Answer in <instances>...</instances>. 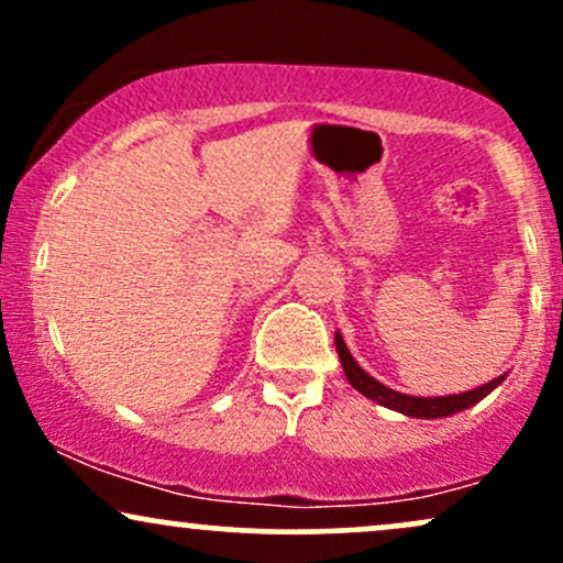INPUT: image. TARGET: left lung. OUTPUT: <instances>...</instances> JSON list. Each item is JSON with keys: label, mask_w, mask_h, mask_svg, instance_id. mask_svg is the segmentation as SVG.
Wrapping results in <instances>:
<instances>
[{"label": "left lung", "mask_w": 563, "mask_h": 563, "mask_svg": "<svg viewBox=\"0 0 563 563\" xmlns=\"http://www.w3.org/2000/svg\"><path fill=\"white\" fill-rule=\"evenodd\" d=\"M335 352H339V360H341V367H344V373H346V380L354 386V389L363 394V397L373 399V402H378L384 407H389V410L402 412V416L426 418V421H431V418H448V416H455V412L466 410V407L476 405L479 399L487 397L489 391L497 389V386L506 380V376H497L489 380V384L476 386V389H471V391L448 394V397H410V394L389 389V386H384L380 380L373 378L371 373H365L363 367L357 365V360L352 357V352L346 349L341 333H335Z\"/></svg>", "instance_id": "1"}]
</instances>
